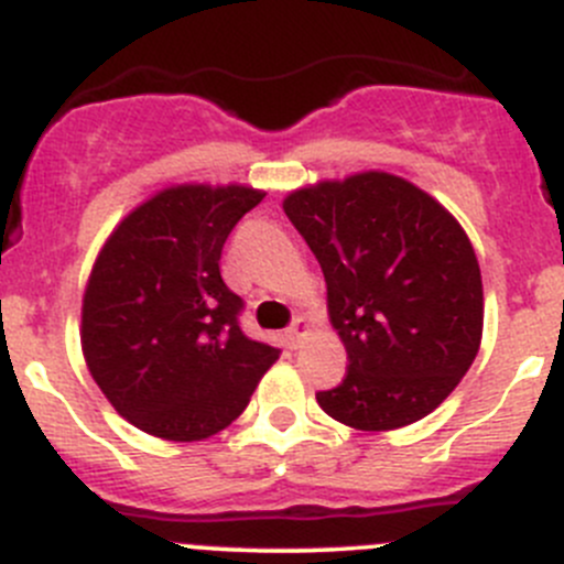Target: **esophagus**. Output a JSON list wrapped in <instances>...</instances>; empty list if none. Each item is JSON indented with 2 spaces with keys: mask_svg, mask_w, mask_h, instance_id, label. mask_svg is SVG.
I'll return each mask as SVG.
<instances>
[{
  "mask_svg": "<svg viewBox=\"0 0 564 564\" xmlns=\"http://www.w3.org/2000/svg\"><path fill=\"white\" fill-rule=\"evenodd\" d=\"M305 336H308V322H305L303 316H297V319L292 322V327L286 330L289 347H300V341H303Z\"/></svg>",
  "mask_w": 564,
  "mask_h": 564,
  "instance_id": "34e87169",
  "label": "esophagus"
}]
</instances>
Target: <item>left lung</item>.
<instances>
[{"label":"left lung","instance_id":"obj_1","mask_svg":"<svg viewBox=\"0 0 564 564\" xmlns=\"http://www.w3.org/2000/svg\"><path fill=\"white\" fill-rule=\"evenodd\" d=\"M327 283L347 375L316 402L364 433L408 427L457 388L482 341L479 261L460 223L393 173L364 171L283 198Z\"/></svg>","mask_w":564,"mask_h":564}]
</instances>
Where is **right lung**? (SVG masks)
<instances>
[{
    "mask_svg": "<svg viewBox=\"0 0 564 564\" xmlns=\"http://www.w3.org/2000/svg\"><path fill=\"white\" fill-rule=\"evenodd\" d=\"M264 193L173 184L104 242L82 297V352L115 410L165 441H204L248 408L278 349L239 327L220 275L228 234Z\"/></svg>",
    "mask_w": 564,
    "mask_h": 564,
    "instance_id": "add662e5",
    "label": "right lung"
}]
</instances>
